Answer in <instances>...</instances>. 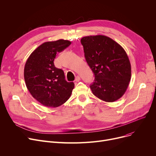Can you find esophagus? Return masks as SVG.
<instances>
[{
    "mask_svg": "<svg viewBox=\"0 0 156 156\" xmlns=\"http://www.w3.org/2000/svg\"><path fill=\"white\" fill-rule=\"evenodd\" d=\"M80 80H81V78H80V76H77L76 77V78H75V81H76V82H78V81H80Z\"/></svg>",
    "mask_w": 156,
    "mask_h": 156,
    "instance_id": "obj_1",
    "label": "esophagus"
}]
</instances>
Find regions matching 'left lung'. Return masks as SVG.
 <instances>
[{
    "label": "left lung",
    "mask_w": 156,
    "mask_h": 156,
    "mask_svg": "<svg viewBox=\"0 0 156 156\" xmlns=\"http://www.w3.org/2000/svg\"><path fill=\"white\" fill-rule=\"evenodd\" d=\"M85 59L94 73L90 87L99 99L112 102L123 95L131 80V64L124 48L104 35L87 36L81 39Z\"/></svg>",
    "instance_id": "left-lung-1"
}]
</instances>
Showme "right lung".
<instances>
[{"mask_svg": "<svg viewBox=\"0 0 156 156\" xmlns=\"http://www.w3.org/2000/svg\"><path fill=\"white\" fill-rule=\"evenodd\" d=\"M71 42L60 39L38 46L28 58L24 69L27 87L33 97L46 107L57 108L66 102L75 87L65 80L64 71L55 67L56 54Z\"/></svg>", "mask_w": 156, "mask_h": 156, "instance_id": "1", "label": "right lung"}]
</instances>
